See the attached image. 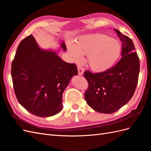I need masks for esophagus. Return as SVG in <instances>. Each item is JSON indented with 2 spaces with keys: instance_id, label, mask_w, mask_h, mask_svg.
<instances>
[{
  "instance_id": "1",
  "label": "esophagus",
  "mask_w": 151,
  "mask_h": 151,
  "mask_svg": "<svg viewBox=\"0 0 151 151\" xmlns=\"http://www.w3.org/2000/svg\"><path fill=\"white\" fill-rule=\"evenodd\" d=\"M77 69H78V74L79 75L81 76V75L83 74L84 70V68L83 67H82L80 65H78V66H77Z\"/></svg>"
}]
</instances>
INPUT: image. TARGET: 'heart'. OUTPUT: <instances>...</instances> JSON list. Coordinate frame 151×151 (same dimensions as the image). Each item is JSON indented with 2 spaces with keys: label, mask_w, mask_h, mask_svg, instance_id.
Here are the masks:
<instances>
[{
  "label": "heart",
  "mask_w": 151,
  "mask_h": 151,
  "mask_svg": "<svg viewBox=\"0 0 151 151\" xmlns=\"http://www.w3.org/2000/svg\"><path fill=\"white\" fill-rule=\"evenodd\" d=\"M67 50L74 62H81L83 55H87L86 62L91 70L104 72L110 69L120 58L122 45L106 35L96 33L81 36L74 44H68Z\"/></svg>",
  "instance_id": "1"
}]
</instances>
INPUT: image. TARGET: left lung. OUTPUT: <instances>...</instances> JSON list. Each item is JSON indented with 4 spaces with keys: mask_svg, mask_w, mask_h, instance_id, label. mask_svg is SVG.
<instances>
[{
    "mask_svg": "<svg viewBox=\"0 0 151 151\" xmlns=\"http://www.w3.org/2000/svg\"><path fill=\"white\" fill-rule=\"evenodd\" d=\"M122 42V58L104 72L85 71L89 84L84 94L87 104L94 110L112 113L124 106L133 96L138 83L140 62L132 40L114 29Z\"/></svg>",
    "mask_w": 151,
    "mask_h": 151,
    "instance_id": "obj_1",
    "label": "left lung"
}]
</instances>
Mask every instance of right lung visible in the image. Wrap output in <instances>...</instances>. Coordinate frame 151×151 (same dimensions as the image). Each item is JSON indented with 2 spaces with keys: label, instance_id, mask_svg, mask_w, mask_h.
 Returning a JSON list of instances; mask_svg holds the SVG:
<instances>
[{
  "label": "right lung",
  "instance_id": "right-lung-1",
  "mask_svg": "<svg viewBox=\"0 0 151 151\" xmlns=\"http://www.w3.org/2000/svg\"><path fill=\"white\" fill-rule=\"evenodd\" d=\"M61 48L66 51L64 42ZM78 71L57 52L39 47L33 35L21 41L12 63L11 76L18 101L40 117L53 116L62 109V94Z\"/></svg>",
  "mask_w": 151,
  "mask_h": 151
}]
</instances>
